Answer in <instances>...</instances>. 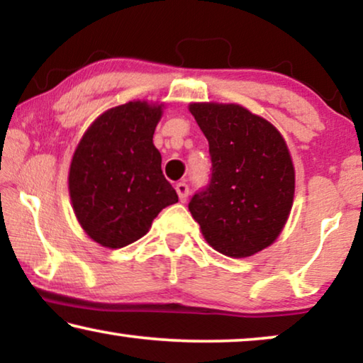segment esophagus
<instances>
[{
    "instance_id": "obj_1",
    "label": "esophagus",
    "mask_w": 363,
    "mask_h": 363,
    "mask_svg": "<svg viewBox=\"0 0 363 363\" xmlns=\"http://www.w3.org/2000/svg\"><path fill=\"white\" fill-rule=\"evenodd\" d=\"M175 190L178 193V198H180V201H186L188 195H190V186H188L185 182H180V183H177Z\"/></svg>"
}]
</instances>
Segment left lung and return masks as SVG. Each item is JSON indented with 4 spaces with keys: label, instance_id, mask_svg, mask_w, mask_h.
Here are the masks:
<instances>
[{
    "label": "left lung",
    "instance_id": "obj_1",
    "mask_svg": "<svg viewBox=\"0 0 363 363\" xmlns=\"http://www.w3.org/2000/svg\"><path fill=\"white\" fill-rule=\"evenodd\" d=\"M210 145V182L188 203L221 255L245 257L274 242L294 198V167L274 125L236 104H191Z\"/></svg>",
    "mask_w": 363,
    "mask_h": 363
}]
</instances>
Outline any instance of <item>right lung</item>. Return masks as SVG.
<instances>
[{"mask_svg": "<svg viewBox=\"0 0 363 363\" xmlns=\"http://www.w3.org/2000/svg\"><path fill=\"white\" fill-rule=\"evenodd\" d=\"M162 106L133 101L104 112L84 133L69 170V193L84 231L106 247H123L178 201L163 177L153 132Z\"/></svg>", "mask_w": 363, "mask_h": 363, "instance_id": "obj_1", "label": "right lung"}]
</instances>
